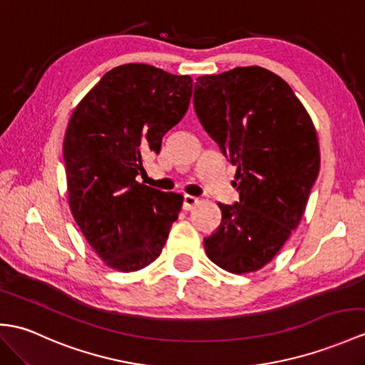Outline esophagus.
Returning <instances> with one entry per match:
<instances>
[{"label":"esophagus","instance_id":"esophagus-1","mask_svg":"<svg viewBox=\"0 0 365 365\" xmlns=\"http://www.w3.org/2000/svg\"><path fill=\"white\" fill-rule=\"evenodd\" d=\"M197 203H199V199H197V197L188 196V194H186V196L183 197V210L190 211L194 205H197Z\"/></svg>","mask_w":365,"mask_h":365}]
</instances>
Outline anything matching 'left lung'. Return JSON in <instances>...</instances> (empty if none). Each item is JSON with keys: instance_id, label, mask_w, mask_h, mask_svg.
Instances as JSON below:
<instances>
[{"instance_id": "left-lung-1", "label": "left lung", "mask_w": 365, "mask_h": 365, "mask_svg": "<svg viewBox=\"0 0 365 365\" xmlns=\"http://www.w3.org/2000/svg\"><path fill=\"white\" fill-rule=\"evenodd\" d=\"M194 110L236 166L240 202L217 203L221 225L203 240L207 257L232 274L264 267L307 208L320 168L317 133L292 88L261 66L196 79Z\"/></svg>"}]
</instances>
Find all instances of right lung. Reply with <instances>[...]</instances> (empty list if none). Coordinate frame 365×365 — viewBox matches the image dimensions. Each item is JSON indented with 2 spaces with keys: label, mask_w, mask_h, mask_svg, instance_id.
I'll return each instance as SVG.
<instances>
[{
  "label": "right lung",
  "mask_w": 365,
  "mask_h": 365,
  "mask_svg": "<svg viewBox=\"0 0 365 365\" xmlns=\"http://www.w3.org/2000/svg\"><path fill=\"white\" fill-rule=\"evenodd\" d=\"M190 76L127 63L103 76L68 121L63 160L76 224L108 267L135 272L162 253L183 196L137 182L143 157L158 154L185 116Z\"/></svg>",
  "instance_id": "right-lung-1"
}]
</instances>
